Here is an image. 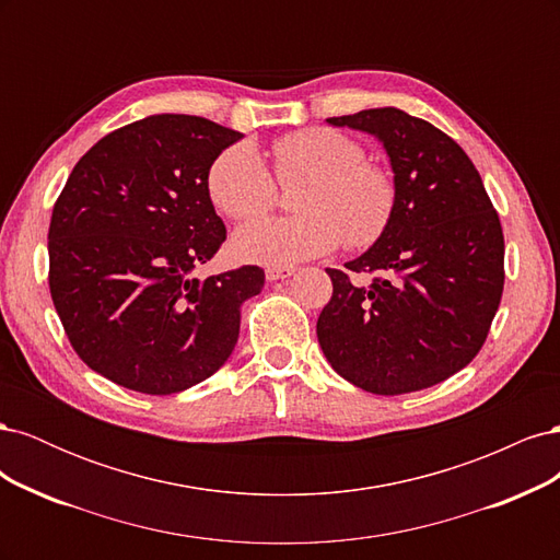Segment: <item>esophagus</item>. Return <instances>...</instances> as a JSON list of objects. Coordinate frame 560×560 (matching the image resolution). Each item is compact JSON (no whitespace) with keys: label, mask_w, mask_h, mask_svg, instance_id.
I'll return each instance as SVG.
<instances>
[{"label":"esophagus","mask_w":560,"mask_h":560,"mask_svg":"<svg viewBox=\"0 0 560 560\" xmlns=\"http://www.w3.org/2000/svg\"><path fill=\"white\" fill-rule=\"evenodd\" d=\"M290 276H294V268H276V266L266 268V280H270V282L284 280V278H290Z\"/></svg>","instance_id":"esophagus-1"}]
</instances>
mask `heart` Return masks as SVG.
<instances>
[{
  "instance_id": "obj_1",
  "label": "heart",
  "mask_w": 560,
  "mask_h": 560,
  "mask_svg": "<svg viewBox=\"0 0 560 560\" xmlns=\"http://www.w3.org/2000/svg\"><path fill=\"white\" fill-rule=\"evenodd\" d=\"M278 184L303 183L294 217L259 219L233 235L243 261L284 268L322 257L341 243L364 249L381 241L393 222L397 184L381 163L366 161L364 147L334 128H303L270 144ZM212 206L233 222L273 208L278 186L247 142L226 147L208 171Z\"/></svg>"
}]
</instances>
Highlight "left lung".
<instances>
[{
	"mask_svg": "<svg viewBox=\"0 0 560 560\" xmlns=\"http://www.w3.org/2000/svg\"><path fill=\"white\" fill-rule=\"evenodd\" d=\"M385 144L397 184L393 222L352 273L327 268L334 292L317 319L322 352L352 385L406 395L467 366L504 287V235L481 175L446 132L395 107L327 118Z\"/></svg>",
	"mask_w": 560,
	"mask_h": 560,
	"instance_id": "8db88e82",
	"label": "left lung"
}]
</instances>
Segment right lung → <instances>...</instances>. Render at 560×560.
I'll list each match as a JSON object with an SVG mask.
<instances>
[{"mask_svg": "<svg viewBox=\"0 0 560 560\" xmlns=\"http://www.w3.org/2000/svg\"><path fill=\"white\" fill-rule=\"evenodd\" d=\"M243 132L202 116L156 114L79 159L48 226V287L62 329L100 376L175 395L219 371L238 343L241 308L264 268L198 280L226 226L208 171Z\"/></svg>", "mask_w": 560, "mask_h": 560, "instance_id": "add662e5", "label": "right lung"}]
</instances>
